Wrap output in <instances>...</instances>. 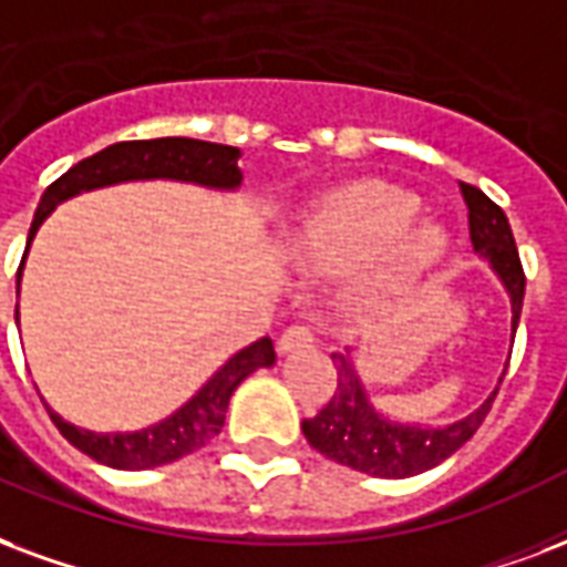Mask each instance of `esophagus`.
Instances as JSON below:
<instances>
[{"label":"esophagus","mask_w":567,"mask_h":567,"mask_svg":"<svg viewBox=\"0 0 567 567\" xmlns=\"http://www.w3.org/2000/svg\"><path fill=\"white\" fill-rule=\"evenodd\" d=\"M316 342V337H312V330L306 324H291L288 330H285L282 337H279V351H295V348H309Z\"/></svg>","instance_id":"obj_1"}]
</instances>
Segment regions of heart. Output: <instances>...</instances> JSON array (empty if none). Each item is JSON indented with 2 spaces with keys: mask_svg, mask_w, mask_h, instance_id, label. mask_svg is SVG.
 <instances>
[{
  "mask_svg": "<svg viewBox=\"0 0 567 567\" xmlns=\"http://www.w3.org/2000/svg\"><path fill=\"white\" fill-rule=\"evenodd\" d=\"M421 200L390 183H351L318 200L295 234V255L316 270H346L379 251L369 295H379L433 267L444 251L442 230L414 225Z\"/></svg>",
  "mask_w": 567,
  "mask_h": 567,
  "instance_id": "1",
  "label": "heart"
}]
</instances>
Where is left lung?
I'll return each mask as SVG.
<instances>
[{"instance_id": "left-lung-1", "label": "left lung", "mask_w": 567, "mask_h": 567, "mask_svg": "<svg viewBox=\"0 0 567 567\" xmlns=\"http://www.w3.org/2000/svg\"><path fill=\"white\" fill-rule=\"evenodd\" d=\"M465 207H468V237L475 251H481L493 270L502 276L507 295H511V327L517 333L519 312H523V295H526V272L519 264L517 243L507 225L505 209L486 198L484 192L472 183H460ZM337 367V390L324 409L316 417H306V442L316 447L327 460L351 465L354 472L375 477H409L421 475L442 460L460 451L477 426L484 423L496 393L472 412L465 421L451 423L444 430H423V426H402L381 417L369 405L367 393L360 388V379L346 354H330Z\"/></svg>"}]
</instances>
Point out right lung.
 Returning a JSON list of instances; mask_svg holds the SVG:
<instances>
[{"mask_svg":"<svg viewBox=\"0 0 567 567\" xmlns=\"http://www.w3.org/2000/svg\"><path fill=\"white\" fill-rule=\"evenodd\" d=\"M237 158H240L237 146L209 144V141H195V137H153V141L111 144L102 153L69 167L60 179L50 183L48 192L41 195L32 228H29V243L35 237L38 225L50 216V209L71 195L125 183V179L153 177L188 179V183L213 188H237L243 179ZM23 258H27V251H23ZM20 270H23V264L17 267V295H20ZM272 360H276V351H272L270 337L251 342L249 348L237 351L177 414H171L167 421L155 423L144 433H90V430H78V426L65 423L53 409H48L50 421L56 423V430L78 451L92 456L95 463L111 465V468H153V465L174 463L221 433L230 393L249 372L272 367Z\"/></svg>","mask_w":567,"mask_h":567,"instance_id":"add662e5","label":"right lung"}]
</instances>
